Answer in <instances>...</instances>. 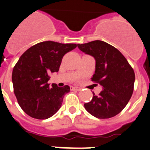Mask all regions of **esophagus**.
I'll return each mask as SVG.
<instances>
[{
	"mask_svg": "<svg viewBox=\"0 0 150 150\" xmlns=\"http://www.w3.org/2000/svg\"><path fill=\"white\" fill-rule=\"evenodd\" d=\"M71 91H81V88L79 87H74V86H71Z\"/></svg>",
	"mask_w": 150,
	"mask_h": 150,
	"instance_id": "obj_1",
	"label": "esophagus"
}]
</instances>
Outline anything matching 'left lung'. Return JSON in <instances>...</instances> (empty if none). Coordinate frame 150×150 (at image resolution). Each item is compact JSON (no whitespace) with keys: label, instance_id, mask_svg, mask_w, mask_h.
<instances>
[{"label":"left lung","instance_id":"obj_1","mask_svg":"<svg viewBox=\"0 0 150 150\" xmlns=\"http://www.w3.org/2000/svg\"><path fill=\"white\" fill-rule=\"evenodd\" d=\"M77 46L95 59L91 81L102 86L98 96L93 92L91 101L84 104L85 109L96 118L114 117L123 110L132 95L135 80L132 67L118 49L104 41L96 40Z\"/></svg>","mask_w":150,"mask_h":150}]
</instances>
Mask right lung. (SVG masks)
Listing matches in <instances>:
<instances>
[{
	"mask_svg": "<svg viewBox=\"0 0 150 150\" xmlns=\"http://www.w3.org/2000/svg\"><path fill=\"white\" fill-rule=\"evenodd\" d=\"M76 46L75 43L43 41L22 54L13 69L12 81L18 103L25 113L46 120L60 109L70 87H59L56 83L50 86L49 75L59 71L64 56Z\"/></svg>",
	"mask_w": 150,
	"mask_h": 150,
	"instance_id": "right-lung-1",
	"label": "right lung"
}]
</instances>
